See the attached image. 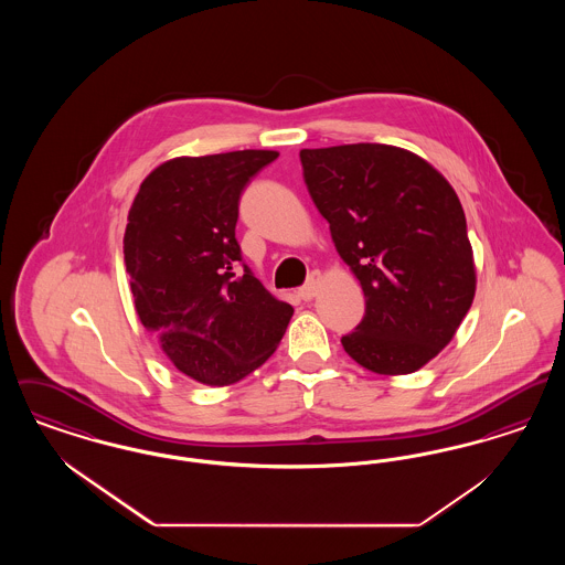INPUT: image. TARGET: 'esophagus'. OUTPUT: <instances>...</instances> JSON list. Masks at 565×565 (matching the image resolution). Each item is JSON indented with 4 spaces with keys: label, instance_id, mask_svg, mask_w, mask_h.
<instances>
[{
    "label": "esophagus",
    "instance_id": "esophagus-1",
    "mask_svg": "<svg viewBox=\"0 0 565 565\" xmlns=\"http://www.w3.org/2000/svg\"><path fill=\"white\" fill-rule=\"evenodd\" d=\"M320 284H322V273H320V270H313V273L309 275L307 284H305L302 288H298V296H300L302 300H311L313 296L320 292Z\"/></svg>",
    "mask_w": 565,
    "mask_h": 565
}]
</instances>
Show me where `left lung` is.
<instances>
[{"label": "left lung", "mask_w": 565, "mask_h": 565, "mask_svg": "<svg viewBox=\"0 0 565 565\" xmlns=\"http://www.w3.org/2000/svg\"><path fill=\"white\" fill-rule=\"evenodd\" d=\"M300 162L366 298L343 350L379 375L415 373L454 339L475 298L472 245L456 190L430 162L385 143L300 150Z\"/></svg>", "instance_id": "obj_1"}]
</instances>
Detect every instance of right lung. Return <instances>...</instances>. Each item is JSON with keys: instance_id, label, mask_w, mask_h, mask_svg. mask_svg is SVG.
I'll list each match as a JSON object with an SVG mask.
<instances>
[{"instance_id": "add662e5", "label": "right lung", "mask_w": 565, "mask_h": 565, "mask_svg": "<svg viewBox=\"0 0 565 565\" xmlns=\"http://www.w3.org/2000/svg\"><path fill=\"white\" fill-rule=\"evenodd\" d=\"M277 157L237 150L162 162L129 212L125 267L137 316L175 369L205 385L265 364L295 313L254 277L235 237L243 190Z\"/></svg>"}]
</instances>
